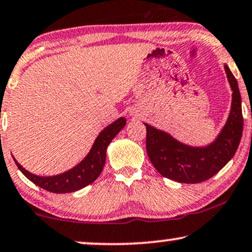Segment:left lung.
Masks as SVG:
<instances>
[{
	"mask_svg": "<svg viewBox=\"0 0 252 252\" xmlns=\"http://www.w3.org/2000/svg\"><path fill=\"white\" fill-rule=\"evenodd\" d=\"M224 71L233 91L230 113L221 132L210 145H186L145 123L147 156L163 177L180 183L204 182L222 169L235 154L243 132L242 103L236 78L227 65Z\"/></svg>",
	"mask_w": 252,
	"mask_h": 252,
	"instance_id": "8db88e82",
	"label": "left lung"
}]
</instances>
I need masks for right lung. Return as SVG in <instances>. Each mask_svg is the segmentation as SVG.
Here are the masks:
<instances>
[{"mask_svg":"<svg viewBox=\"0 0 252 252\" xmlns=\"http://www.w3.org/2000/svg\"><path fill=\"white\" fill-rule=\"evenodd\" d=\"M126 120L124 117H120L115 122L106 126L99 136L96 137L91 151L89 154L80 161L78 165L59 175L54 176H39L30 173L29 170L23 168L15 160L17 167L28 179L42 189L54 193H68L73 191L83 189L84 187L89 186L98 179L101 174L103 166L106 162V151L109 143L112 142L117 133L126 126Z\"/></svg>","mask_w":252,"mask_h":252,"instance_id":"1","label":"right lung"}]
</instances>
